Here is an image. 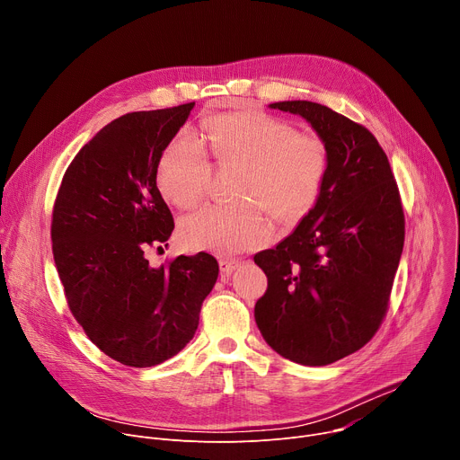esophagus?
<instances>
[{
    "instance_id": "1",
    "label": "esophagus",
    "mask_w": 460,
    "mask_h": 460,
    "mask_svg": "<svg viewBox=\"0 0 460 460\" xmlns=\"http://www.w3.org/2000/svg\"><path fill=\"white\" fill-rule=\"evenodd\" d=\"M218 266H220V271L222 273H226V275H229V273H233L238 266H242V261L240 260H229V258H222L220 261H218Z\"/></svg>"
}]
</instances>
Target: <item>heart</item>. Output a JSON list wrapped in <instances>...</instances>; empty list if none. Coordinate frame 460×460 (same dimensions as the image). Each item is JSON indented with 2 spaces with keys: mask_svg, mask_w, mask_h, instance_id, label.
Wrapping results in <instances>:
<instances>
[{
  "mask_svg": "<svg viewBox=\"0 0 460 460\" xmlns=\"http://www.w3.org/2000/svg\"><path fill=\"white\" fill-rule=\"evenodd\" d=\"M211 156L240 167L234 196L242 202L208 206L181 222L187 247L220 254L261 247L273 234L275 213L298 222L314 206L327 171V147L314 137L261 111L238 109L206 125ZM211 164L204 146L180 135L164 149L156 181L165 199L181 209L199 204L208 189Z\"/></svg>",
  "mask_w": 460,
  "mask_h": 460,
  "instance_id": "obj_1",
  "label": "heart"
}]
</instances>
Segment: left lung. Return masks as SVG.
<instances>
[{"mask_svg": "<svg viewBox=\"0 0 460 460\" xmlns=\"http://www.w3.org/2000/svg\"><path fill=\"white\" fill-rule=\"evenodd\" d=\"M270 107L313 127L327 147V171L296 229L254 254L268 277L254 320L284 358L327 366L366 346L385 316L404 247L401 194L366 127L307 100Z\"/></svg>", "mask_w": 460, "mask_h": 460, "instance_id": "1", "label": "left lung"}]
</instances>
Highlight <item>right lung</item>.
Returning <instances> with one entry per match:
<instances>
[{"label":"right lung","mask_w":460,"mask_h":460,"mask_svg":"<svg viewBox=\"0 0 460 460\" xmlns=\"http://www.w3.org/2000/svg\"><path fill=\"white\" fill-rule=\"evenodd\" d=\"M192 107L112 119L75 156L54 202L52 254L71 313L123 366L151 367L181 351L218 279L208 252L160 268L146 258L174 229L156 167Z\"/></svg>","instance_id":"obj_1"}]
</instances>
